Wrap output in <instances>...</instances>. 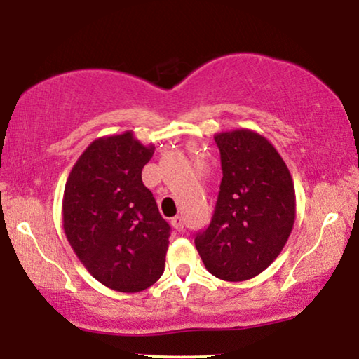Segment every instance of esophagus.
Returning a JSON list of instances; mask_svg holds the SVG:
<instances>
[{"instance_id":"obj_1","label":"esophagus","mask_w":359,"mask_h":359,"mask_svg":"<svg viewBox=\"0 0 359 359\" xmlns=\"http://www.w3.org/2000/svg\"><path fill=\"white\" fill-rule=\"evenodd\" d=\"M171 224H172V228L175 229V231H179V233H182V231H184V218L182 217H174V218H171Z\"/></svg>"}]
</instances>
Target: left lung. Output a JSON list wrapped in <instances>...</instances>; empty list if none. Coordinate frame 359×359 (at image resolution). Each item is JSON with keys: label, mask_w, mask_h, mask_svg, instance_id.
I'll return each mask as SVG.
<instances>
[{"label": "left lung", "mask_w": 359, "mask_h": 359, "mask_svg": "<svg viewBox=\"0 0 359 359\" xmlns=\"http://www.w3.org/2000/svg\"><path fill=\"white\" fill-rule=\"evenodd\" d=\"M223 179L209 228L194 245L212 276L244 282L272 264L293 229L296 194L287 163L259 133L220 131Z\"/></svg>", "instance_id": "left-lung-1"}]
</instances>
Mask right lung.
<instances>
[{
	"instance_id": "1",
	"label": "right lung",
	"mask_w": 359,
	"mask_h": 359,
	"mask_svg": "<svg viewBox=\"0 0 359 359\" xmlns=\"http://www.w3.org/2000/svg\"><path fill=\"white\" fill-rule=\"evenodd\" d=\"M155 145L131 130L83 150L63 193V229L79 261L104 287L139 293L165 271L169 224L142 184Z\"/></svg>"
}]
</instances>
